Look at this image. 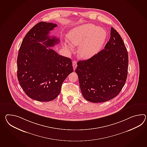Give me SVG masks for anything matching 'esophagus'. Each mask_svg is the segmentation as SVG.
<instances>
[{
	"label": "esophagus",
	"instance_id": "1",
	"mask_svg": "<svg viewBox=\"0 0 147 147\" xmlns=\"http://www.w3.org/2000/svg\"><path fill=\"white\" fill-rule=\"evenodd\" d=\"M76 66H77V62L76 61H73V69L74 71H75V69L76 68Z\"/></svg>",
	"mask_w": 147,
	"mask_h": 147
}]
</instances>
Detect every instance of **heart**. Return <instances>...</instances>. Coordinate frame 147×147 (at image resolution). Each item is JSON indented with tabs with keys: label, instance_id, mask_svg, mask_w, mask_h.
I'll use <instances>...</instances> for the list:
<instances>
[{
	"label": "heart",
	"instance_id": "b5f03b06",
	"mask_svg": "<svg viewBox=\"0 0 147 147\" xmlns=\"http://www.w3.org/2000/svg\"><path fill=\"white\" fill-rule=\"evenodd\" d=\"M107 34L103 28L88 23L77 26L70 30L67 38L73 45L80 46L78 56L82 59H90L101 49L107 38ZM64 45L69 50L71 44L67 41Z\"/></svg>",
	"mask_w": 147,
	"mask_h": 147
}]
</instances>
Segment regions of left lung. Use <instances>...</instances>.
Returning <instances> with one entry per match:
<instances>
[{
	"mask_svg": "<svg viewBox=\"0 0 147 147\" xmlns=\"http://www.w3.org/2000/svg\"><path fill=\"white\" fill-rule=\"evenodd\" d=\"M105 49L87 60L80 61L75 72L83 97L101 103L116 97L124 86L128 69V54L121 36L113 27Z\"/></svg>",
	"mask_w": 147,
	"mask_h": 147,
	"instance_id": "8db88e82",
	"label": "left lung"
}]
</instances>
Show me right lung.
Returning a JSON list of instances; mask_svg holds the SVG:
<instances>
[{
	"instance_id": "obj_1",
	"label": "right lung",
	"mask_w": 147,
	"mask_h": 147,
	"mask_svg": "<svg viewBox=\"0 0 147 147\" xmlns=\"http://www.w3.org/2000/svg\"><path fill=\"white\" fill-rule=\"evenodd\" d=\"M57 26L44 22L37 24L26 34L19 49L18 81L26 94L38 101H51L57 98L62 83L73 72L71 59L49 48L59 42L55 36H49Z\"/></svg>"
}]
</instances>
